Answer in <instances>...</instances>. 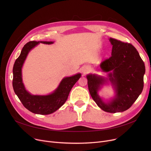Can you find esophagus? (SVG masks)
<instances>
[{"mask_svg":"<svg viewBox=\"0 0 151 151\" xmlns=\"http://www.w3.org/2000/svg\"><path fill=\"white\" fill-rule=\"evenodd\" d=\"M90 70V68H89V67H86L84 70H83V73H88V71Z\"/></svg>","mask_w":151,"mask_h":151,"instance_id":"1","label":"esophagus"}]
</instances>
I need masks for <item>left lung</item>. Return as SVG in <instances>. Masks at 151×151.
Wrapping results in <instances>:
<instances>
[{
  "label": "left lung",
  "instance_id": "left-lung-1",
  "mask_svg": "<svg viewBox=\"0 0 151 151\" xmlns=\"http://www.w3.org/2000/svg\"><path fill=\"white\" fill-rule=\"evenodd\" d=\"M113 45L111 56L103 61L101 70L108 72V78L88 75V88L91 97L104 111L123 112L131 107L143 89L145 65L137 49L132 44L110 38ZM108 81L115 89L116 96L108 103L102 100L98 94L101 85Z\"/></svg>",
  "mask_w": 151,
  "mask_h": 151
}]
</instances>
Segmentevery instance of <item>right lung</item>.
Wrapping results in <instances>:
<instances>
[{"label":"right lung","instance_id":"add662e5","mask_svg":"<svg viewBox=\"0 0 151 151\" xmlns=\"http://www.w3.org/2000/svg\"><path fill=\"white\" fill-rule=\"evenodd\" d=\"M40 43L50 45L54 42L31 41L24 46L19 56L13 65V88L26 109L35 114L46 115L55 112L65 104L71 88L81 75L78 73L72 76L64 78L58 88L52 93L47 96H34L28 92L22 83L21 70L29 51Z\"/></svg>","mask_w":151,"mask_h":151}]
</instances>
